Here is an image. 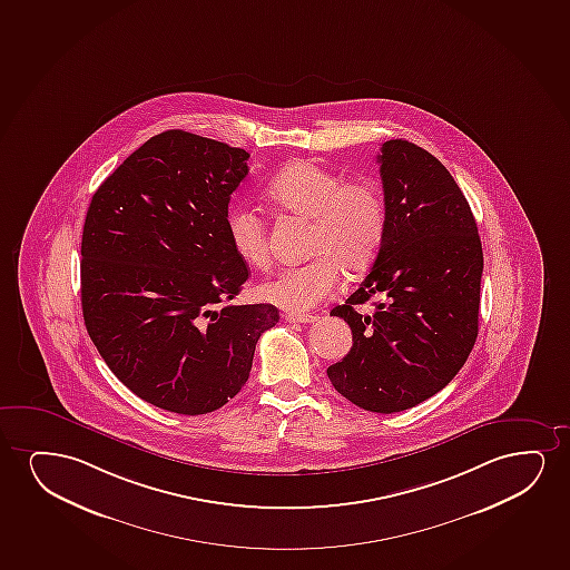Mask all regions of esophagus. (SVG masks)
Wrapping results in <instances>:
<instances>
[{
    "label": "esophagus",
    "instance_id": "1",
    "mask_svg": "<svg viewBox=\"0 0 570 570\" xmlns=\"http://www.w3.org/2000/svg\"><path fill=\"white\" fill-rule=\"evenodd\" d=\"M284 318L288 321V323H315L317 321V315H296V313H286Z\"/></svg>",
    "mask_w": 570,
    "mask_h": 570
}]
</instances>
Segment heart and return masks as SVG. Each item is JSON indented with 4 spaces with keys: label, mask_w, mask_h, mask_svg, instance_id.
I'll return each mask as SVG.
<instances>
[{
    "label": "heart",
    "mask_w": 570,
    "mask_h": 570,
    "mask_svg": "<svg viewBox=\"0 0 570 570\" xmlns=\"http://www.w3.org/2000/svg\"><path fill=\"white\" fill-rule=\"evenodd\" d=\"M266 197L286 215L311 220L309 255L304 265L286 266L259 286L266 304L307 313L333 294L347 273H362L377 257L386 232V205L377 185L346 181L313 160H294L274 174ZM229 247L245 266L263 271L271 263L268 228L259 210L232 207L226 215Z\"/></svg>",
    "instance_id": "heart-1"
}]
</instances>
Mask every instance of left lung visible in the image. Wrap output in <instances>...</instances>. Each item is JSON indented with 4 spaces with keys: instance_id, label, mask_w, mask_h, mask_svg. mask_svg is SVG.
<instances>
[{
    "instance_id": "1",
    "label": "left lung",
    "mask_w": 570,
    "mask_h": 570,
    "mask_svg": "<svg viewBox=\"0 0 570 570\" xmlns=\"http://www.w3.org/2000/svg\"><path fill=\"white\" fill-rule=\"evenodd\" d=\"M386 232L373 268L331 315L354 346L326 375L355 406L392 414L443 391L478 338L483 273L478 226L451 171L425 148L383 142ZM377 298L373 316L355 304Z\"/></svg>"
}]
</instances>
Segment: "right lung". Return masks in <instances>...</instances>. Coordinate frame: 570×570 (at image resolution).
<instances>
[{
  "instance_id": "add662e5",
  "label": "right lung",
  "mask_w": 570,
  "mask_h": 570,
  "mask_svg": "<svg viewBox=\"0 0 570 570\" xmlns=\"http://www.w3.org/2000/svg\"><path fill=\"white\" fill-rule=\"evenodd\" d=\"M249 153L200 135H155L92 195L81 244L90 341L139 399L174 414L223 407L249 379L271 304L226 305L249 266L226 234Z\"/></svg>"
}]
</instances>
